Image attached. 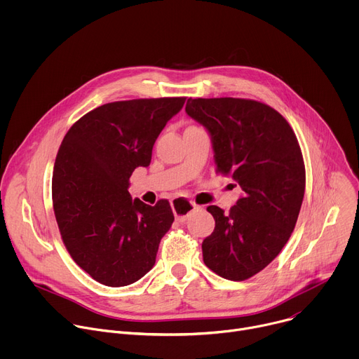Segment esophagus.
Here are the masks:
<instances>
[{
  "instance_id": "esophagus-1",
  "label": "esophagus",
  "mask_w": 359,
  "mask_h": 359,
  "mask_svg": "<svg viewBox=\"0 0 359 359\" xmlns=\"http://www.w3.org/2000/svg\"><path fill=\"white\" fill-rule=\"evenodd\" d=\"M172 209H173V213H175L176 219L179 222H184L189 217V215L194 209H197V206L193 201H189L186 198H175L172 201Z\"/></svg>"
}]
</instances>
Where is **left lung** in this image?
I'll return each instance as SVG.
<instances>
[{
    "instance_id": "1",
    "label": "left lung",
    "mask_w": 359,
    "mask_h": 359,
    "mask_svg": "<svg viewBox=\"0 0 359 359\" xmlns=\"http://www.w3.org/2000/svg\"><path fill=\"white\" fill-rule=\"evenodd\" d=\"M186 114L208 129L217 172L244 191L203 240V262L231 281L266 269L288 241L302 204L305 168L297 136L273 108L251 99H187Z\"/></svg>"
}]
</instances>
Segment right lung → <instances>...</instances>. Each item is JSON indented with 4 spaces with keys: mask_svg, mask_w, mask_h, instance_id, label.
I'll return each instance as SVG.
<instances>
[{
    "mask_svg": "<svg viewBox=\"0 0 359 359\" xmlns=\"http://www.w3.org/2000/svg\"><path fill=\"white\" fill-rule=\"evenodd\" d=\"M186 97L119 100L75 122L54 166L53 201L74 262L95 281L123 287L151 270L175 220L168 200H132L129 177L149 166L151 149Z\"/></svg>",
    "mask_w": 359,
    "mask_h": 359,
    "instance_id": "add662e5",
    "label": "right lung"
}]
</instances>
